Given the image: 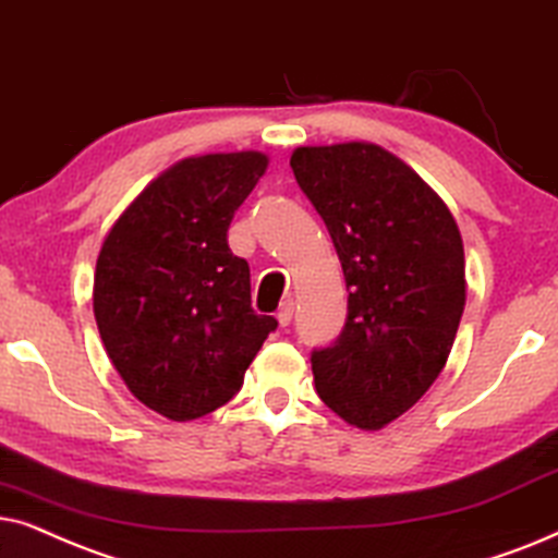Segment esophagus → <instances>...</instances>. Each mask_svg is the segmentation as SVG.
Instances as JSON below:
<instances>
[{
  "label": "esophagus",
  "mask_w": 558,
  "mask_h": 558,
  "mask_svg": "<svg viewBox=\"0 0 558 558\" xmlns=\"http://www.w3.org/2000/svg\"><path fill=\"white\" fill-rule=\"evenodd\" d=\"M278 322H280V326H288V324L293 322V301L280 303V308H278Z\"/></svg>",
  "instance_id": "esophagus-1"
}]
</instances>
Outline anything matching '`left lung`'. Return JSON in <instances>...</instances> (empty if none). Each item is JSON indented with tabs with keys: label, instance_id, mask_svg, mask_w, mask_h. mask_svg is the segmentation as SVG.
Here are the masks:
<instances>
[{
	"label": "left lung",
	"instance_id": "left-lung-1",
	"mask_svg": "<svg viewBox=\"0 0 558 558\" xmlns=\"http://www.w3.org/2000/svg\"><path fill=\"white\" fill-rule=\"evenodd\" d=\"M291 168L329 229L347 322L311 352L318 398L356 428L403 415L447 365L464 311V247L447 204L377 145L299 147Z\"/></svg>",
	"mask_w": 558,
	"mask_h": 558
}]
</instances>
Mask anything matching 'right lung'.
I'll return each instance as SVG.
<instances>
[{
	"label": "right lung",
	"instance_id": "add662e5",
	"mask_svg": "<svg viewBox=\"0 0 558 558\" xmlns=\"http://www.w3.org/2000/svg\"><path fill=\"white\" fill-rule=\"evenodd\" d=\"M267 158L221 153L181 160L140 193L101 244L94 316L132 396L191 421L240 392L272 316L250 301V265L227 232Z\"/></svg>",
	"mask_w": 558,
	"mask_h": 558
}]
</instances>
